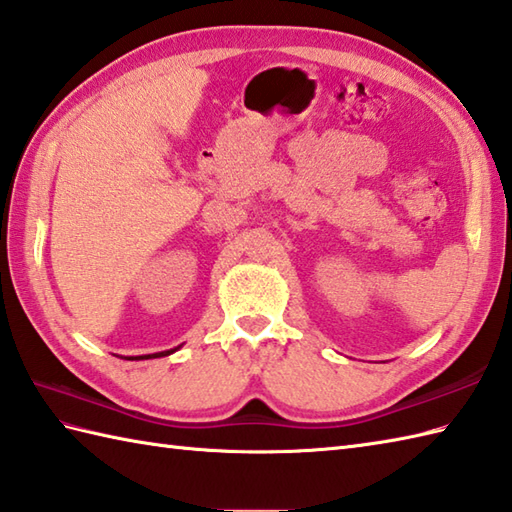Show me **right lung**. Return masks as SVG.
I'll list each match as a JSON object with an SVG mask.
<instances>
[{"label": "right lung", "instance_id": "add662e5", "mask_svg": "<svg viewBox=\"0 0 512 512\" xmlns=\"http://www.w3.org/2000/svg\"><path fill=\"white\" fill-rule=\"evenodd\" d=\"M179 348V346H177ZM177 348H170V350H164V352H155V355H140V357H127L129 361H138V359H153V357H166V355H170V352H175Z\"/></svg>", "mask_w": 512, "mask_h": 512}]
</instances>
